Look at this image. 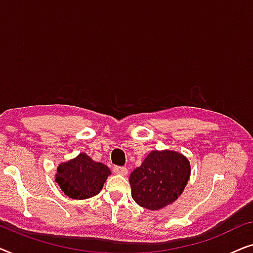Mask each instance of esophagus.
Here are the masks:
<instances>
[{
  "instance_id": "34e87169",
  "label": "esophagus",
  "mask_w": 253,
  "mask_h": 253,
  "mask_svg": "<svg viewBox=\"0 0 253 253\" xmlns=\"http://www.w3.org/2000/svg\"><path fill=\"white\" fill-rule=\"evenodd\" d=\"M113 171L115 172V174H119V175H126L127 174V169L126 167H121V166H115V167L113 168Z\"/></svg>"
}]
</instances>
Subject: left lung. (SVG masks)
Here are the masks:
<instances>
[{
    "instance_id": "8db88e82",
    "label": "left lung",
    "mask_w": 253,
    "mask_h": 253,
    "mask_svg": "<svg viewBox=\"0 0 253 253\" xmlns=\"http://www.w3.org/2000/svg\"><path fill=\"white\" fill-rule=\"evenodd\" d=\"M189 177L190 164L185 157L172 151H152L131 172V195L139 206L160 210L181 196Z\"/></svg>"
}]
</instances>
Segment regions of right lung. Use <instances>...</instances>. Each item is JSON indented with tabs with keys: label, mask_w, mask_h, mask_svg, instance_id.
Listing matches in <instances>:
<instances>
[{
	"label": "right lung",
	"mask_w": 253,
	"mask_h": 253,
	"mask_svg": "<svg viewBox=\"0 0 253 253\" xmlns=\"http://www.w3.org/2000/svg\"><path fill=\"white\" fill-rule=\"evenodd\" d=\"M108 175L110 170L107 166L82 153L58 166L55 181L70 198L86 199L98 195Z\"/></svg>",
	"instance_id": "add662e5"
}]
</instances>
